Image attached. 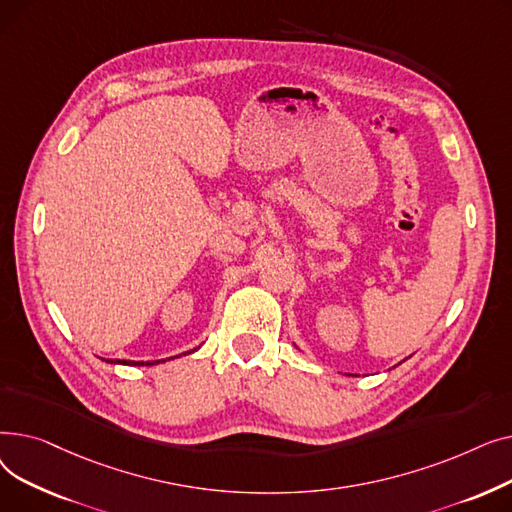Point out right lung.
Segmentation results:
<instances>
[{
    "mask_svg": "<svg viewBox=\"0 0 512 512\" xmlns=\"http://www.w3.org/2000/svg\"><path fill=\"white\" fill-rule=\"evenodd\" d=\"M107 361H110V363H118V361H112V359H107ZM126 365H153V363H137V361H132V363H126Z\"/></svg>",
    "mask_w": 512,
    "mask_h": 512,
    "instance_id": "obj_1",
    "label": "right lung"
}]
</instances>
